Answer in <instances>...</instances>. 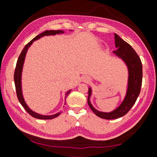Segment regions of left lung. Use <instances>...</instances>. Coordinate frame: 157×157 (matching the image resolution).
<instances>
[{
	"label": "left lung",
	"instance_id": "obj_1",
	"mask_svg": "<svg viewBox=\"0 0 157 157\" xmlns=\"http://www.w3.org/2000/svg\"><path fill=\"white\" fill-rule=\"evenodd\" d=\"M114 35H115V44L117 49L113 50V53L121 58L125 62L128 68V87H127L126 96L122 104L116 109L109 113L101 112L93 107L89 100L91 95V88L89 89V96L87 100L89 107L95 115L107 120L121 118L125 115L131 109L140 94L143 78L142 63L139 55L133 49V48L123 39H122L118 34H114Z\"/></svg>",
	"mask_w": 157,
	"mask_h": 157
}]
</instances>
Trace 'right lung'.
Segmentation results:
<instances>
[{
    "instance_id": "1",
    "label": "right lung",
    "mask_w": 157,
    "mask_h": 157,
    "mask_svg": "<svg viewBox=\"0 0 157 157\" xmlns=\"http://www.w3.org/2000/svg\"><path fill=\"white\" fill-rule=\"evenodd\" d=\"M63 31L62 30H46L44 32V33H41L39 35H37L36 36L34 37V38L31 40L29 43L25 45V46L24 47V48L23 49L22 52L18 57V59L17 60V66H16V68L14 71V84H15V87H16V91H17V98L18 100H19L20 103L21 105L23 106V108L25 109V111L30 114V116H32L34 118H38V119H43V120H49V119H52L57 117L58 116L60 115V113H57L56 114H54V115H51V116H44V115H40V114L36 113L35 112H34L33 111H32L30 108L28 107V105H26V103L25 102L24 99H23V94H22V89H21V73H22V69H23V63H24V60H25V55L26 52H27V50L28 49V48L30 47L32 44L33 43L34 41H36L37 39H40L41 37L44 36H48V35H55L56 34H63ZM71 91V89L69 90L66 94V96L65 98H67L68 94H70V92Z\"/></svg>"
}]
</instances>
